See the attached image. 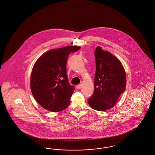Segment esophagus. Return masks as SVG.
Here are the masks:
<instances>
[{"label":"esophagus","instance_id":"34e87169","mask_svg":"<svg viewBox=\"0 0 155 155\" xmlns=\"http://www.w3.org/2000/svg\"><path fill=\"white\" fill-rule=\"evenodd\" d=\"M76 87H77V88L78 89H80L81 88V87H82V84H78V85H77V86H76Z\"/></svg>","mask_w":155,"mask_h":155}]
</instances>
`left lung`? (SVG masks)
Returning a JSON list of instances; mask_svg holds the SVG:
<instances>
[{
    "label": "left lung",
    "instance_id": "obj_1",
    "mask_svg": "<svg viewBox=\"0 0 155 155\" xmlns=\"http://www.w3.org/2000/svg\"><path fill=\"white\" fill-rule=\"evenodd\" d=\"M94 56V91L87 102L91 108L104 111L113 107L124 91L126 75L120 61L110 52L98 47Z\"/></svg>",
    "mask_w": 155,
    "mask_h": 155
}]
</instances>
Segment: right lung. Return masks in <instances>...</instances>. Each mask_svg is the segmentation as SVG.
Instances as JSON below:
<instances>
[{"mask_svg": "<svg viewBox=\"0 0 155 155\" xmlns=\"http://www.w3.org/2000/svg\"><path fill=\"white\" fill-rule=\"evenodd\" d=\"M80 47L68 46L51 49L43 54L33 66L30 85L31 92L42 107L59 112L70 104L74 86L69 84L66 66L71 53Z\"/></svg>", "mask_w": 155, "mask_h": 155, "instance_id": "obj_1", "label": "right lung"}]
</instances>
